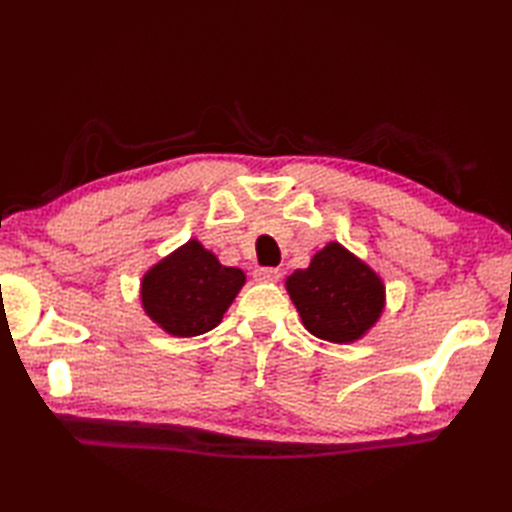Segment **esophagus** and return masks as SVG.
Instances as JSON below:
<instances>
[{"label": "esophagus", "instance_id": "34e87169", "mask_svg": "<svg viewBox=\"0 0 512 512\" xmlns=\"http://www.w3.org/2000/svg\"><path fill=\"white\" fill-rule=\"evenodd\" d=\"M253 277L257 279V281H277L279 279V270L277 268H257L255 273H253Z\"/></svg>", "mask_w": 512, "mask_h": 512}]
</instances>
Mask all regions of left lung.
<instances>
[{"mask_svg":"<svg viewBox=\"0 0 512 512\" xmlns=\"http://www.w3.org/2000/svg\"><path fill=\"white\" fill-rule=\"evenodd\" d=\"M286 288L306 330L323 341H356L383 312L380 279L341 244L319 250L306 270L288 277Z\"/></svg>","mask_w":512,"mask_h":512,"instance_id":"1","label":"left lung"}]
</instances>
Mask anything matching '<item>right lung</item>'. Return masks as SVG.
Returning <instances> with one entry per match:
<instances>
[{
    "instance_id": "add662e5",
    "label": "right lung",
    "mask_w": 512,
    "mask_h": 512,
    "mask_svg": "<svg viewBox=\"0 0 512 512\" xmlns=\"http://www.w3.org/2000/svg\"><path fill=\"white\" fill-rule=\"evenodd\" d=\"M244 273L217 262L200 242H191L162 259L143 279L145 312L173 336H198L222 321Z\"/></svg>"
}]
</instances>
